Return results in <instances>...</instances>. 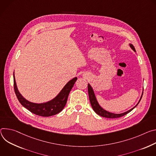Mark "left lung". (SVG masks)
<instances>
[{"label": "left lung", "instance_id": "8db88e82", "mask_svg": "<svg viewBox=\"0 0 156 156\" xmlns=\"http://www.w3.org/2000/svg\"><path fill=\"white\" fill-rule=\"evenodd\" d=\"M130 46L131 48L136 52V50H135V48L134 47V46L131 44H130ZM88 93H89V100H90V104L92 105V107L94 110V111L97 113L98 114V115L101 116H103V117H105V118H119V117H122L125 115H126L127 113H128L129 112H130L131 111H132L137 105L138 103H140L141 98H142V96L141 97V99L140 100L139 102H138L137 104L134 107H133V108H131V110H129V111L126 112H125L123 113H121V114H115V113H110L108 112H107L105 111V110H103L98 103L97 100H96V98H95V94H94V92L93 91V89L92 88L91 86L90 85L89 83H88Z\"/></svg>", "mask_w": 156, "mask_h": 156}]
</instances>
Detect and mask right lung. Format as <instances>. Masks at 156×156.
Here are the masks:
<instances>
[{"label":"right lung","instance_id":"add662e5","mask_svg":"<svg viewBox=\"0 0 156 156\" xmlns=\"http://www.w3.org/2000/svg\"><path fill=\"white\" fill-rule=\"evenodd\" d=\"M77 78L74 77L71 80L64 86V87L60 93L52 100L44 103H34L25 100L19 93L16 88L15 77L13 75V87L16 96L21 104L31 113L41 116H51L56 115L61 112L65 107L67 100L68 95L71 90L73 87L74 84Z\"/></svg>","mask_w":156,"mask_h":156}]
</instances>
